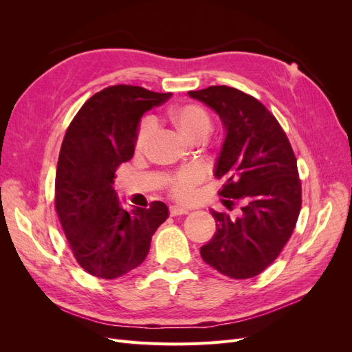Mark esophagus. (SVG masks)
<instances>
[{
    "label": "esophagus",
    "mask_w": 352,
    "mask_h": 352,
    "mask_svg": "<svg viewBox=\"0 0 352 352\" xmlns=\"http://www.w3.org/2000/svg\"><path fill=\"white\" fill-rule=\"evenodd\" d=\"M189 210L185 207H177V206H172L170 207V214L172 216H182V214H188Z\"/></svg>",
    "instance_id": "34e87169"
}]
</instances>
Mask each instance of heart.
I'll return each instance as SVG.
<instances>
[{
    "label": "heart",
    "mask_w": 352,
    "mask_h": 352,
    "mask_svg": "<svg viewBox=\"0 0 352 352\" xmlns=\"http://www.w3.org/2000/svg\"><path fill=\"white\" fill-rule=\"evenodd\" d=\"M170 122L176 131L188 141H201L211 132L212 120L206 109L198 104H184L170 111ZM154 133V123L144 120L136 133V146L140 150L150 144ZM206 179V172L201 167L184 168L168 179V188L176 198L184 199L194 192L195 188Z\"/></svg>",
    "instance_id": "1"
}]
</instances>
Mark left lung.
<instances>
[{
  "label": "left lung",
  "mask_w": 352,
  "mask_h": 352,
  "mask_svg": "<svg viewBox=\"0 0 352 352\" xmlns=\"http://www.w3.org/2000/svg\"><path fill=\"white\" fill-rule=\"evenodd\" d=\"M188 94L214 110L228 131L216 166L228 211L211 210L216 233L201 257L232 279L254 278L279 257L300 216L294 150L276 117L251 95L225 85Z\"/></svg>",
  "instance_id": "1"
}]
</instances>
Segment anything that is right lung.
Segmentation results:
<instances>
[{
    "mask_svg": "<svg viewBox=\"0 0 352 352\" xmlns=\"http://www.w3.org/2000/svg\"><path fill=\"white\" fill-rule=\"evenodd\" d=\"M160 94L114 85L85 102L67 127L57 163L56 211L80 267L100 279H116L142 264L168 208L123 210L113 188L116 170L133 157L138 123L166 102Z\"/></svg>",
    "mask_w": 352,
    "mask_h": 352,
    "instance_id": "right-lung-1",
    "label": "right lung"
}]
</instances>
